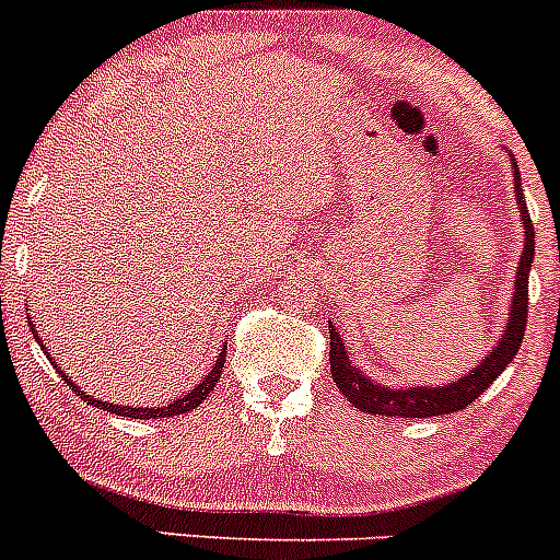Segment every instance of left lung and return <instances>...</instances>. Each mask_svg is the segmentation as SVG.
<instances>
[{"label": "left lung", "instance_id": "left-lung-1", "mask_svg": "<svg viewBox=\"0 0 560 560\" xmlns=\"http://www.w3.org/2000/svg\"><path fill=\"white\" fill-rule=\"evenodd\" d=\"M513 190H516V205L522 212L524 226V249L516 266V289H513L511 308H508V323L497 348L482 355L477 368L459 375L452 384L443 387H384L368 370H361L348 353V345L339 336L336 325L330 323V373H334L336 387L355 409L381 418H432V415H452L465 409L491 387L508 364L516 359L524 339V325H527V280H530L533 255H536V241H533L530 212L524 205L522 179L518 167L513 162Z\"/></svg>", "mask_w": 560, "mask_h": 560}]
</instances>
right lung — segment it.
Returning a JSON list of instances; mask_svg holds the SVG:
<instances>
[{"mask_svg": "<svg viewBox=\"0 0 560 560\" xmlns=\"http://www.w3.org/2000/svg\"><path fill=\"white\" fill-rule=\"evenodd\" d=\"M27 319H33V316H27ZM33 334H36V339L42 341L44 353H47V341H44L42 336H38L36 325H33ZM49 361L56 364L58 375H61V378L67 381L69 387L75 389V393L81 395L83 400H86L89 407H97V409H103V412H112V415H122V418H131V420H151V418H173V415H185V412H190V409L199 407L201 400H207V395H210L212 389H215V384H219V378H221V370H224V361H226V348L221 350L219 359H215V364H212V368H210V373H207L205 378H201L199 384H196V387L187 389V393L182 395V398L171 400V404H165V407H151V409H148V407H126V404H108V400H97L95 395L83 393V387H78L75 381L69 378V375L63 373L61 368H58L56 359H49Z\"/></svg>", "mask_w": 560, "mask_h": 560, "instance_id": "add662e5", "label": "right lung"}]
</instances>
